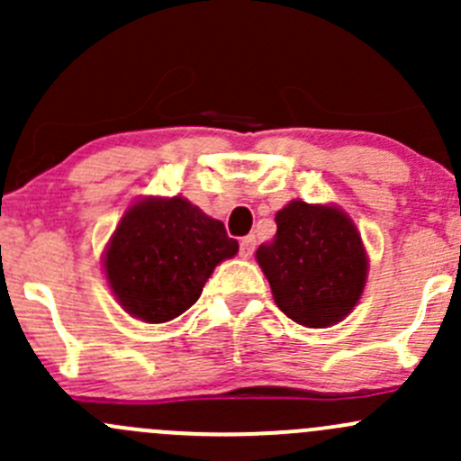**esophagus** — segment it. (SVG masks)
Instances as JSON below:
<instances>
[{
    "label": "esophagus",
    "instance_id": "esophagus-1",
    "mask_svg": "<svg viewBox=\"0 0 461 461\" xmlns=\"http://www.w3.org/2000/svg\"><path fill=\"white\" fill-rule=\"evenodd\" d=\"M255 244H257L255 235L241 237V241H240V252H241V257H244V259H249L252 252H255Z\"/></svg>",
    "mask_w": 461,
    "mask_h": 461
}]
</instances>
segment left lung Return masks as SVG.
<instances>
[{"label": "left lung", "mask_w": 461, "mask_h": 461, "mask_svg": "<svg viewBox=\"0 0 461 461\" xmlns=\"http://www.w3.org/2000/svg\"><path fill=\"white\" fill-rule=\"evenodd\" d=\"M276 235L257 249L276 308L305 328H330L358 303L367 252L348 212L292 200L275 215Z\"/></svg>", "instance_id": "1"}]
</instances>
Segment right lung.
<instances>
[{"instance_id": "add662e5", "label": "right lung", "mask_w": 461, "mask_h": 461, "mask_svg": "<svg viewBox=\"0 0 461 461\" xmlns=\"http://www.w3.org/2000/svg\"><path fill=\"white\" fill-rule=\"evenodd\" d=\"M237 250L224 224L185 197H142L113 230L103 268L122 310L167 323L200 299L215 266Z\"/></svg>"}]
</instances>
